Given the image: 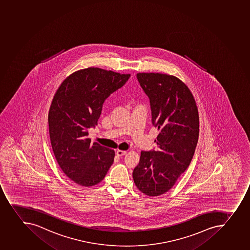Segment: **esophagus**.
Segmentation results:
<instances>
[{"label":"esophagus","instance_id":"1","mask_svg":"<svg viewBox=\"0 0 250 250\" xmlns=\"http://www.w3.org/2000/svg\"><path fill=\"white\" fill-rule=\"evenodd\" d=\"M117 155H118V156H124V155H125L126 154H127V151L126 150H117Z\"/></svg>","mask_w":250,"mask_h":250}]
</instances>
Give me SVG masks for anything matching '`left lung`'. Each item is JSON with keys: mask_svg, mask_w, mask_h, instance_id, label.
Wrapping results in <instances>:
<instances>
[{"mask_svg": "<svg viewBox=\"0 0 250 250\" xmlns=\"http://www.w3.org/2000/svg\"><path fill=\"white\" fill-rule=\"evenodd\" d=\"M138 82L150 99L152 124L159 134L157 150L142 151L133 169L137 188L156 197L170 190L193 159L199 134V116L193 94L177 77L138 73Z\"/></svg>", "mask_w": 250, "mask_h": 250, "instance_id": "1", "label": "left lung"}]
</instances>
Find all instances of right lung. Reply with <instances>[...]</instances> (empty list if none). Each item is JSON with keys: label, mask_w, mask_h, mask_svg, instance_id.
<instances>
[{"label": "right lung", "mask_w": 250, "mask_h": 250, "mask_svg": "<svg viewBox=\"0 0 250 250\" xmlns=\"http://www.w3.org/2000/svg\"><path fill=\"white\" fill-rule=\"evenodd\" d=\"M129 77L89 67L67 77L55 93L48 117L51 145L60 167L78 185L100 183L114 161V150L90 143L88 128L97 125L104 100Z\"/></svg>", "instance_id": "obj_1"}]
</instances>
